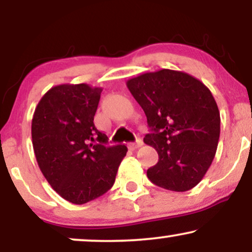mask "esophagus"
Wrapping results in <instances>:
<instances>
[{
  "label": "esophagus",
  "mask_w": 252,
  "mask_h": 252,
  "mask_svg": "<svg viewBox=\"0 0 252 252\" xmlns=\"http://www.w3.org/2000/svg\"><path fill=\"white\" fill-rule=\"evenodd\" d=\"M142 146H143V141L140 140V138H138V140L136 141V142L129 143L130 149H137V148H140V147H142Z\"/></svg>",
  "instance_id": "1"
}]
</instances>
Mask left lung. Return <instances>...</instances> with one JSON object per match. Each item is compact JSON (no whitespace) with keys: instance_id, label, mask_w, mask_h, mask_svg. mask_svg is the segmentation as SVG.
I'll return each instance as SVG.
<instances>
[{"instance_id":"left-lung-1","label":"left lung","mask_w":252,"mask_h":252,"mask_svg":"<svg viewBox=\"0 0 252 252\" xmlns=\"http://www.w3.org/2000/svg\"><path fill=\"white\" fill-rule=\"evenodd\" d=\"M152 134L144 143L158 154L147 176L156 186L186 192L202 180L215 158L220 114L211 91L190 74L162 68L126 82Z\"/></svg>"}]
</instances>
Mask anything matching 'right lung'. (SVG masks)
<instances>
[{
    "mask_svg": "<svg viewBox=\"0 0 252 252\" xmlns=\"http://www.w3.org/2000/svg\"><path fill=\"white\" fill-rule=\"evenodd\" d=\"M102 91L85 83L53 86L37 103L32 120L40 170L58 194L76 205L111 189L128 152L124 144L106 146L108 136L94 126Z\"/></svg>",
    "mask_w": 252,
    "mask_h": 252,
    "instance_id": "right-lung-1",
    "label": "right lung"
}]
</instances>
